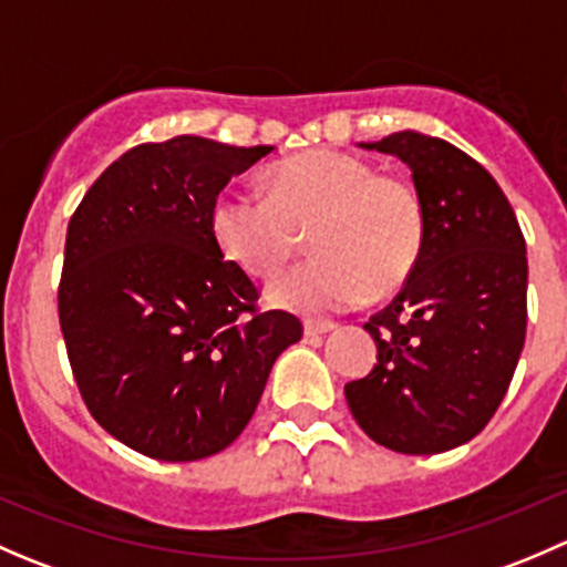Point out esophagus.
<instances>
[{"mask_svg": "<svg viewBox=\"0 0 567 567\" xmlns=\"http://www.w3.org/2000/svg\"><path fill=\"white\" fill-rule=\"evenodd\" d=\"M334 329L331 320H305V334L316 337V334H326V331Z\"/></svg>", "mask_w": 567, "mask_h": 567, "instance_id": "obj_1", "label": "esophagus"}]
</instances>
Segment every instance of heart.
Masks as SVG:
<instances>
[{
	"instance_id": "obj_1",
	"label": "heart",
	"mask_w": 567,
	"mask_h": 567,
	"mask_svg": "<svg viewBox=\"0 0 567 567\" xmlns=\"http://www.w3.org/2000/svg\"><path fill=\"white\" fill-rule=\"evenodd\" d=\"M268 197L227 188L210 205V233L255 279L288 266L310 230L312 257L271 285L282 307L331 312L368 293L398 290L425 244V205L414 183L351 153L312 147L266 169Z\"/></svg>"
}]
</instances>
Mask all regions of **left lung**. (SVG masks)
I'll use <instances>...</instances> for the list:
<instances>
[{
  "label": "left lung",
  "instance_id": "left-lung-1",
  "mask_svg": "<svg viewBox=\"0 0 567 567\" xmlns=\"http://www.w3.org/2000/svg\"><path fill=\"white\" fill-rule=\"evenodd\" d=\"M362 147L398 156L425 205V244L390 307L364 323L379 362L346 384L381 447L433 455L499 409L527 334V244L499 183L439 136L398 131Z\"/></svg>",
  "mask_w": 567,
  "mask_h": 567
}]
</instances>
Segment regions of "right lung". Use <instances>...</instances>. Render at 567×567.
Wrapping results in <instances>:
<instances>
[{"mask_svg": "<svg viewBox=\"0 0 567 567\" xmlns=\"http://www.w3.org/2000/svg\"><path fill=\"white\" fill-rule=\"evenodd\" d=\"M271 145L205 136L147 142L109 164L65 238L60 326L90 414L156 461L230 447L301 320L257 310V288L225 260L210 205Z\"/></svg>", "mask_w": 567, "mask_h": 567, "instance_id": "obj_1", "label": "right lung"}]
</instances>
